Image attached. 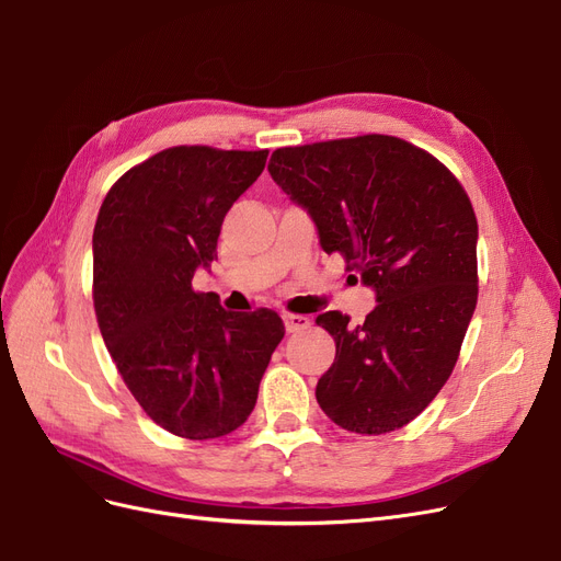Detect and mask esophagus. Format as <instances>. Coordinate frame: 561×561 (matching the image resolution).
Listing matches in <instances>:
<instances>
[{
	"label": "esophagus",
	"mask_w": 561,
	"mask_h": 561,
	"mask_svg": "<svg viewBox=\"0 0 561 561\" xmlns=\"http://www.w3.org/2000/svg\"><path fill=\"white\" fill-rule=\"evenodd\" d=\"M284 323H286V331L288 333H300L310 329V317L305 314H284Z\"/></svg>",
	"instance_id": "34e87169"
}]
</instances>
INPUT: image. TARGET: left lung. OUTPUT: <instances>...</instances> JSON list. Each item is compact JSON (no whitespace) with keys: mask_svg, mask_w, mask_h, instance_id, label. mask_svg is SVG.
Here are the masks:
<instances>
[{"mask_svg":"<svg viewBox=\"0 0 561 561\" xmlns=\"http://www.w3.org/2000/svg\"><path fill=\"white\" fill-rule=\"evenodd\" d=\"M267 170L310 211L323 251L377 294L358 327L337 310L317 317L335 340L319 408L360 436L410 424L455 370L478 302L471 197L438 158L391 135L282 147Z\"/></svg>","mask_w":561,"mask_h":561,"instance_id":"left-lung-1","label":"left lung"}]
</instances>
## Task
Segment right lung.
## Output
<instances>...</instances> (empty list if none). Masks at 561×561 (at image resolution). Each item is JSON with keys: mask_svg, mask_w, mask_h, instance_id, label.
<instances>
[{"mask_svg": "<svg viewBox=\"0 0 561 561\" xmlns=\"http://www.w3.org/2000/svg\"><path fill=\"white\" fill-rule=\"evenodd\" d=\"M265 160L267 149L172 147L125 172L98 214L100 333L141 410L179 438L211 440L242 426L284 337L277 312H228L191 284Z\"/></svg>", "mask_w": 561, "mask_h": 561, "instance_id": "obj_1", "label": "right lung"}]
</instances>
